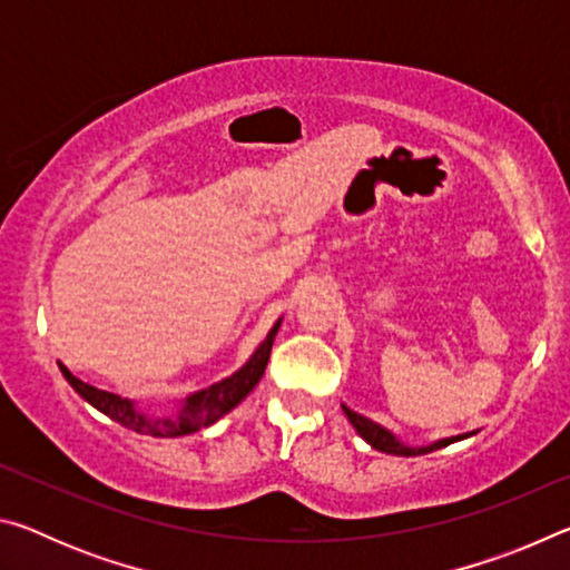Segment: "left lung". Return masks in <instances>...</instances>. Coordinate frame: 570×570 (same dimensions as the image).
Segmentation results:
<instances>
[{
	"instance_id": "1",
	"label": "left lung",
	"mask_w": 570,
	"mask_h": 570,
	"mask_svg": "<svg viewBox=\"0 0 570 570\" xmlns=\"http://www.w3.org/2000/svg\"><path fill=\"white\" fill-rule=\"evenodd\" d=\"M342 410H344L346 417H350V422L354 424V430L360 432V435H362L366 442H370V445H372L374 450L387 452V455H402V458L428 455V452H435V450H440V448H448V445H452V442H458V440H462V438H468V435H458V438H445V440L432 442V445H428V448H407V445H402V442H400L397 438H394L390 430H384L382 424H377V422H372V420L362 417V414L352 412L350 407H344V404H342Z\"/></svg>"
}]
</instances>
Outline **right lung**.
Here are the masks:
<instances>
[{
  "mask_svg": "<svg viewBox=\"0 0 570 570\" xmlns=\"http://www.w3.org/2000/svg\"><path fill=\"white\" fill-rule=\"evenodd\" d=\"M278 324L282 322H276L272 326V332H268L264 344L258 346L254 356H250V360L240 366L236 374H230V377L210 384V387L200 390L196 394H190V397L183 402L180 412L173 414V417H150V414H142L135 410V404L130 400H122V397H118V394L92 387V384H85L62 364H60V370L65 374V380L72 384L75 392L80 394L82 400H88L92 407H98L100 412L108 414L110 420L120 422L122 428L140 432V435H153V438H180V435H190V432H198V430L208 428V424L218 422L226 412L234 410L236 404L256 387L258 380L264 377V370L268 364V354H272V344H274V336L278 332Z\"/></svg>",
  "mask_w": 570,
  "mask_h": 570,
  "instance_id": "obj_1",
  "label": "right lung"
}]
</instances>
